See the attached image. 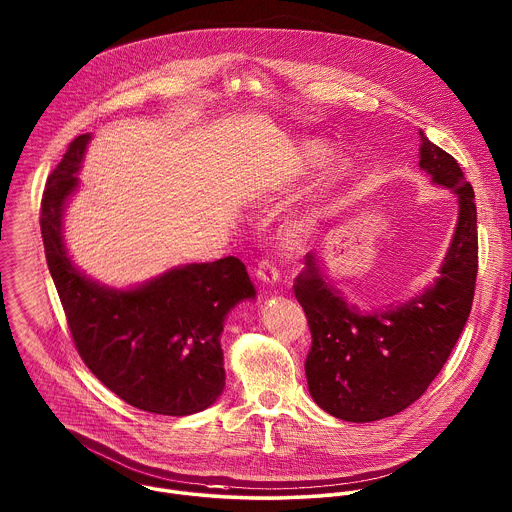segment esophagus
<instances>
[{"label": "esophagus", "instance_id": "1", "mask_svg": "<svg viewBox=\"0 0 512 512\" xmlns=\"http://www.w3.org/2000/svg\"><path fill=\"white\" fill-rule=\"evenodd\" d=\"M255 275H257L259 281H263V283H267V285H273V283L279 281V269H277V265H275L271 259H267V257L257 263Z\"/></svg>", "mask_w": 512, "mask_h": 512}]
</instances>
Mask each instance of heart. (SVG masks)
<instances>
[{"mask_svg": "<svg viewBox=\"0 0 512 512\" xmlns=\"http://www.w3.org/2000/svg\"><path fill=\"white\" fill-rule=\"evenodd\" d=\"M321 147L315 143H305L293 151V167L297 173L311 171L321 161Z\"/></svg>", "mask_w": 512, "mask_h": 512, "instance_id": "heart-1", "label": "heart"}]
</instances>
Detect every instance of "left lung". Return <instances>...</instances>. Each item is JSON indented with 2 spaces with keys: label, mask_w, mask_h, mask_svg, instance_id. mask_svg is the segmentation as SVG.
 Instances as JSON below:
<instances>
[{
  "label": "left lung",
  "mask_w": 512,
  "mask_h": 512,
  "mask_svg": "<svg viewBox=\"0 0 512 512\" xmlns=\"http://www.w3.org/2000/svg\"><path fill=\"white\" fill-rule=\"evenodd\" d=\"M421 139L419 165L459 195V223L437 283L395 311L361 315L325 281L315 255L305 257L295 277L293 291L311 331L309 391L323 411L343 421L393 417L423 397L471 315L479 271L475 191L453 155L423 131Z\"/></svg>",
  "instance_id": "1"
}]
</instances>
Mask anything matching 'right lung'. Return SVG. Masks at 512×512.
<instances>
[{
  "label": "right lung",
  "instance_id": "1",
  "mask_svg": "<svg viewBox=\"0 0 512 512\" xmlns=\"http://www.w3.org/2000/svg\"><path fill=\"white\" fill-rule=\"evenodd\" d=\"M89 133L49 173L41 237L73 345L87 369L127 405L169 417L199 413L225 387L219 335L229 309L255 289L237 257L173 269L133 291L85 279L63 247V205L77 185Z\"/></svg>",
  "mask_w": 512,
  "mask_h": 512
}]
</instances>
